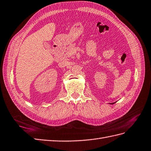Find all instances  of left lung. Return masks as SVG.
I'll return each mask as SVG.
<instances>
[{"label": "left lung", "mask_w": 151, "mask_h": 151, "mask_svg": "<svg viewBox=\"0 0 151 151\" xmlns=\"http://www.w3.org/2000/svg\"><path fill=\"white\" fill-rule=\"evenodd\" d=\"M111 104H114V103H111Z\"/></svg>", "instance_id": "8db88e82"}]
</instances>
